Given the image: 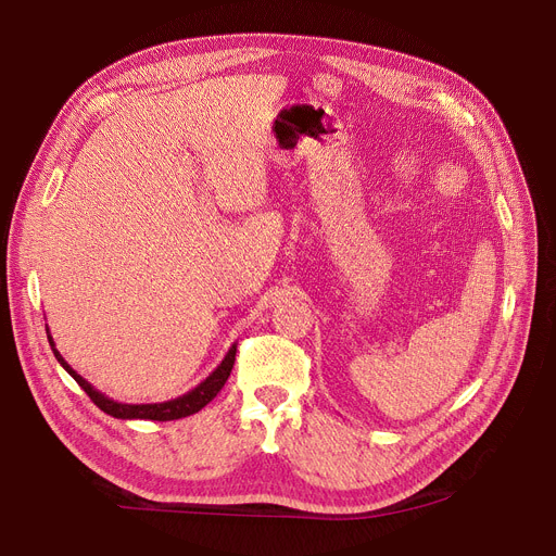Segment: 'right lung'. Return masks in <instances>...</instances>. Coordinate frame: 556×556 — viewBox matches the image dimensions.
<instances>
[{
    "label": "right lung",
    "instance_id": "obj_1",
    "mask_svg": "<svg viewBox=\"0 0 556 556\" xmlns=\"http://www.w3.org/2000/svg\"><path fill=\"white\" fill-rule=\"evenodd\" d=\"M46 333H48L50 348H53V355L62 364L64 371L70 374L83 387V392H86L94 401V406H99L106 415L117 417V419H157V422H169V419H180V417L194 415V413L204 408L206 403H211L217 396V392L223 390L229 374H231V368H233V359H237V343H233L225 355V359L220 362V366H217L204 382H199L194 390H190L188 394H182V396L172 399V401H164V403H121V401H113L106 394L94 390V387L86 378L78 376L58 352L55 341H53V336H50L48 327H46Z\"/></svg>",
    "mask_w": 556,
    "mask_h": 556
}]
</instances>
